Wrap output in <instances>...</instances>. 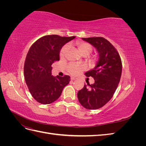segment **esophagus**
<instances>
[{"instance_id": "1", "label": "esophagus", "mask_w": 146, "mask_h": 146, "mask_svg": "<svg viewBox=\"0 0 146 146\" xmlns=\"http://www.w3.org/2000/svg\"><path fill=\"white\" fill-rule=\"evenodd\" d=\"M70 79H71V80H76V79H77V78L76 77H71Z\"/></svg>"}]
</instances>
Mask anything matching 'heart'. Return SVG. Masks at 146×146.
<instances>
[{"label":"heart","instance_id":"heart-1","mask_svg":"<svg viewBox=\"0 0 146 146\" xmlns=\"http://www.w3.org/2000/svg\"><path fill=\"white\" fill-rule=\"evenodd\" d=\"M77 46L78 50L84 56L88 55L92 50V46L88 42H78L77 43ZM69 46L68 44H66L62 47L60 52V57H63L66 54L69 50ZM85 66L83 64L70 63L68 66V70L70 74L77 75L83 71V70H85Z\"/></svg>","mask_w":146,"mask_h":146}]
</instances>
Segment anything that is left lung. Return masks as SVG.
Here are the masks:
<instances>
[{"label": "left lung", "mask_w": 146, "mask_h": 146, "mask_svg": "<svg viewBox=\"0 0 146 146\" xmlns=\"http://www.w3.org/2000/svg\"><path fill=\"white\" fill-rule=\"evenodd\" d=\"M98 50L99 59L96 67L85 73L86 77H92L94 83L84 85L78 91L79 102L88 110L102 107L112 98L122 74L121 58L116 48L102 37L82 38Z\"/></svg>", "instance_id": "1"}]
</instances>
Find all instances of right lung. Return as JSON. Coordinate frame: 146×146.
<instances>
[{
    "label": "right lung",
    "mask_w": 146,
    "mask_h": 146,
    "mask_svg": "<svg viewBox=\"0 0 146 146\" xmlns=\"http://www.w3.org/2000/svg\"><path fill=\"white\" fill-rule=\"evenodd\" d=\"M75 38L46 35L30 47L25 60L24 73L30 94L38 102L44 105L54 102L69 84V76H52V64L60 60L61 47Z\"/></svg>",
    "instance_id": "right-lung-1"
}]
</instances>
